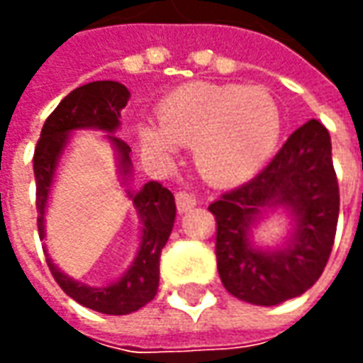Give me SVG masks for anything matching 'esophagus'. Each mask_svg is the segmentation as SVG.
Wrapping results in <instances>:
<instances>
[{"label": "esophagus", "mask_w": 363, "mask_h": 363, "mask_svg": "<svg viewBox=\"0 0 363 363\" xmlns=\"http://www.w3.org/2000/svg\"><path fill=\"white\" fill-rule=\"evenodd\" d=\"M174 202H177V208H179V212H189L192 210L194 206H196L198 198L194 192H190V190L179 189L174 192Z\"/></svg>", "instance_id": "34e87169"}]
</instances>
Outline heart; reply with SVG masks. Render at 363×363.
<instances>
[{"instance_id": "obj_1", "label": "heart", "mask_w": 363, "mask_h": 363, "mask_svg": "<svg viewBox=\"0 0 363 363\" xmlns=\"http://www.w3.org/2000/svg\"><path fill=\"white\" fill-rule=\"evenodd\" d=\"M281 114L267 89L192 83L169 95L159 126L142 138L155 151L194 145L198 171L212 182H235L257 173L278 143Z\"/></svg>"}]
</instances>
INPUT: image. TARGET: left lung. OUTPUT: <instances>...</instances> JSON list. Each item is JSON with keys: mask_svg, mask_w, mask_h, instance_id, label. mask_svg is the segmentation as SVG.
I'll return each instance as SVG.
<instances>
[{"mask_svg": "<svg viewBox=\"0 0 363 363\" xmlns=\"http://www.w3.org/2000/svg\"><path fill=\"white\" fill-rule=\"evenodd\" d=\"M272 205L294 212L296 235L286 250L257 252L250 247L248 229ZM338 208L330 135L320 122L309 120L255 179L208 206L216 218V259L223 288L255 305H278L301 296L327 267Z\"/></svg>", "mask_w": 363, "mask_h": 363, "instance_id": "left-lung-1", "label": "left lung"}]
</instances>
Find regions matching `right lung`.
Wrapping results in <instances>:
<instances>
[{
	"instance_id": "right-lung-1",
	"label": "right lung",
	"mask_w": 363,
	"mask_h": 363,
	"mask_svg": "<svg viewBox=\"0 0 363 363\" xmlns=\"http://www.w3.org/2000/svg\"><path fill=\"white\" fill-rule=\"evenodd\" d=\"M128 89L118 82H93L74 89L62 99V103L52 111L46 118L36 142L35 157V181H36V212H38V235L44 239V210L50 192L54 171L58 165L60 153L66 145V135L75 128H96L104 132H112L118 128L120 111L128 103ZM122 157V169L128 174L130 169V145L118 138H112ZM132 202L142 216L143 233L140 252L134 264L130 267L124 278L106 288H89L77 284L48 260L54 280L67 296L75 299L83 307L104 315H128L138 311L140 307L150 303L159 288V259L165 247L167 239L173 231L174 206L173 192L165 189L161 182L150 181L142 189L130 194Z\"/></svg>"
}]
</instances>
